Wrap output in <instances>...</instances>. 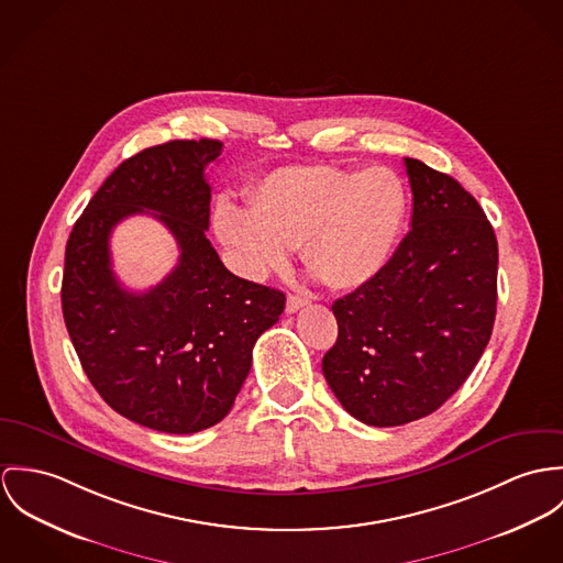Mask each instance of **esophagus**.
Returning <instances> with one entry per match:
<instances>
[{"instance_id":"34e87169","label":"esophagus","mask_w":563,"mask_h":563,"mask_svg":"<svg viewBox=\"0 0 563 563\" xmlns=\"http://www.w3.org/2000/svg\"><path fill=\"white\" fill-rule=\"evenodd\" d=\"M309 300L302 298V296H296V294H289L287 296V312H298L302 307H307Z\"/></svg>"}]
</instances>
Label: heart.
<instances>
[{"label": "heart", "instance_id": "heart-1", "mask_svg": "<svg viewBox=\"0 0 563 563\" xmlns=\"http://www.w3.org/2000/svg\"><path fill=\"white\" fill-rule=\"evenodd\" d=\"M406 211V186L386 166H291L263 177L249 209L222 200L213 224L249 278L283 269L291 249L302 246L305 263L330 287L354 289L388 263Z\"/></svg>", "mask_w": 563, "mask_h": 563}]
</instances>
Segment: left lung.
<instances>
[{
  "mask_svg": "<svg viewBox=\"0 0 563 563\" xmlns=\"http://www.w3.org/2000/svg\"><path fill=\"white\" fill-rule=\"evenodd\" d=\"M408 235L382 272L339 298L321 372L341 406L374 428L438 410L475 369L495 325L499 246L479 202L453 177L404 159Z\"/></svg>",
  "mask_w": 563,
  "mask_h": 563,
  "instance_id": "obj_1",
  "label": "left lung"
}]
</instances>
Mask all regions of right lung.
Here are the masks:
<instances>
[{"label":"right lung","mask_w":563,"mask_h":563,"mask_svg":"<svg viewBox=\"0 0 563 563\" xmlns=\"http://www.w3.org/2000/svg\"><path fill=\"white\" fill-rule=\"evenodd\" d=\"M218 140H170L125 159L90 198L66 242L64 323L103 401L166 434L220 423L251 372L252 347L285 311V294L231 274L207 240L205 166ZM146 212L175 235L178 267L153 290H125L111 269L109 235Z\"/></svg>","instance_id":"obj_1"}]
</instances>
